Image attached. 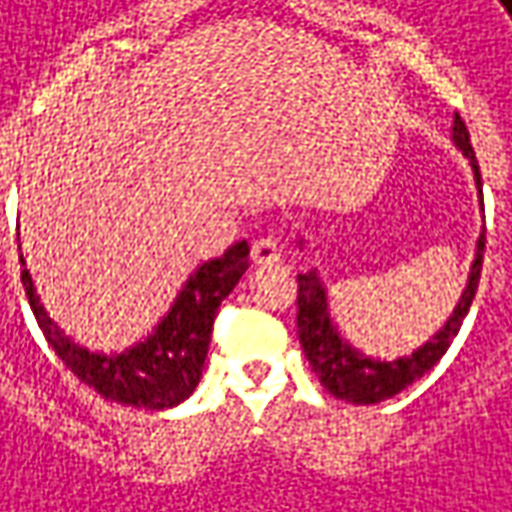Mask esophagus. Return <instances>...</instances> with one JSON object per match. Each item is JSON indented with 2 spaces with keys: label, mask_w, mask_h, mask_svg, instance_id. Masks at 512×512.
I'll return each instance as SVG.
<instances>
[{
  "label": "esophagus",
  "mask_w": 512,
  "mask_h": 512,
  "mask_svg": "<svg viewBox=\"0 0 512 512\" xmlns=\"http://www.w3.org/2000/svg\"><path fill=\"white\" fill-rule=\"evenodd\" d=\"M252 260L257 266H272L280 260V243L275 237H257L252 243Z\"/></svg>",
  "instance_id": "esophagus-1"
}]
</instances>
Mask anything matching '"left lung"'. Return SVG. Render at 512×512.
I'll list each match as a JSON object with an SVG mask.
<instances>
[{
  "mask_svg": "<svg viewBox=\"0 0 512 512\" xmlns=\"http://www.w3.org/2000/svg\"><path fill=\"white\" fill-rule=\"evenodd\" d=\"M453 145L467 157V163L473 168L478 209L484 212L476 154L470 145L467 125L461 123L458 114L453 117ZM298 246L306 249L303 237L298 240ZM481 252H484V229L476 237V252H473V263L467 272V283L461 289V298L453 306L450 318L430 341L415 346L410 355H398V358H375V355H367L364 349H358L352 341H346V335L329 309V295H326L321 272L309 269V272L298 275V338L306 361L318 372L323 387L346 404H381L392 395H398L401 389L415 384L421 375H427L441 361V355L450 349L464 315L470 312V303L476 298L478 289V275H481Z\"/></svg>",
  "mask_w": 512,
  "mask_h": 512,
  "instance_id": "1",
  "label": "left lung"
}]
</instances>
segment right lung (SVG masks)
I'll return each instance as SVG.
<instances>
[{"label": "right lung", "instance_id": "obj_1", "mask_svg": "<svg viewBox=\"0 0 512 512\" xmlns=\"http://www.w3.org/2000/svg\"><path fill=\"white\" fill-rule=\"evenodd\" d=\"M19 260L25 266V257L19 255ZM246 269H249L246 240L229 246L220 257L200 263L180 286L177 298L157 321V326L137 344L117 352L88 349L77 338L65 335V329L48 315L28 269H22V283L39 329L45 332L48 344L62 358V364L79 381L97 389L102 398L125 407L171 410L180 401H186L200 384L217 306L237 286Z\"/></svg>", "mask_w": 512, "mask_h": 512}]
</instances>
